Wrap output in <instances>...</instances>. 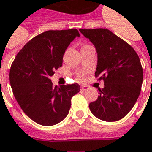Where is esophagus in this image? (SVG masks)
Masks as SVG:
<instances>
[{
  "mask_svg": "<svg viewBox=\"0 0 152 152\" xmlns=\"http://www.w3.org/2000/svg\"><path fill=\"white\" fill-rule=\"evenodd\" d=\"M88 89H89V87H88V86H82L81 91H87V90H88Z\"/></svg>",
  "mask_w": 152,
  "mask_h": 152,
  "instance_id": "34e87169",
  "label": "esophagus"
}]
</instances>
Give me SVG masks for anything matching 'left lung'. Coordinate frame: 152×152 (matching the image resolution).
I'll list each match as a JSON object with an SVG mask.
<instances>
[{"label":"left lung","instance_id":"1","mask_svg":"<svg viewBox=\"0 0 152 152\" xmlns=\"http://www.w3.org/2000/svg\"><path fill=\"white\" fill-rule=\"evenodd\" d=\"M97 53L96 77L104 80L98 98L89 104L94 115L107 122L119 120L135 105L142 88L143 70L133 47L106 28L79 29Z\"/></svg>","mask_w":152,"mask_h":152}]
</instances>
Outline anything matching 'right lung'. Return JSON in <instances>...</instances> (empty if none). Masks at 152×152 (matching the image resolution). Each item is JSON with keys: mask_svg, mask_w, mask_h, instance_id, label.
<instances>
[{"mask_svg": "<svg viewBox=\"0 0 152 152\" xmlns=\"http://www.w3.org/2000/svg\"><path fill=\"white\" fill-rule=\"evenodd\" d=\"M80 34L76 28L49 30L23 47L13 61L10 83L23 111L34 122L52 126L68 115L71 98L80 91L78 83L53 87L50 77L62 66L63 56Z\"/></svg>", "mask_w": 152, "mask_h": 152, "instance_id": "1", "label": "right lung"}]
</instances>
